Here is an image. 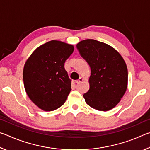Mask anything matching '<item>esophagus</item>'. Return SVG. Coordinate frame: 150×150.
Here are the masks:
<instances>
[{"label":"esophagus","instance_id":"obj_1","mask_svg":"<svg viewBox=\"0 0 150 150\" xmlns=\"http://www.w3.org/2000/svg\"><path fill=\"white\" fill-rule=\"evenodd\" d=\"M83 81V79L82 78V77H80L79 79L78 80H77V81H76V83H77V84H79V83H81V82H82V81Z\"/></svg>","mask_w":150,"mask_h":150}]
</instances>
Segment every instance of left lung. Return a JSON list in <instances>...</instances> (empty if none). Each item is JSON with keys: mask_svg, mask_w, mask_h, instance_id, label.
<instances>
[{"mask_svg": "<svg viewBox=\"0 0 150 150\" xmlns=\"http://www.w3.org/2000/svg\"><path fill=\"white\" fill-rule=\"evenodd\" d=\"M77 48L91 70L89 90L83 95L86 103L100 111L113 108L128 85V69L122 57L109 45L95 40H83Z\"/></svg>", "mask_w": 150, "mask_h": 150, "instance_id": "obj_1", "label": "left lung"}]
</instances>
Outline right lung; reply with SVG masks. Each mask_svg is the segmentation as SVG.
Returning <instances> with one entry per match:
<instances>
[{
    "label": "right lung",
    "instance_id": "obj_1",
    "mask_svg": "<svg viewBox=\"0 0 150 150\" xmlns=\"http://www.w3.org/2000/svg\"><path fill=\"white\" fill-rule=\"evenodd\" d=\"M73 45L52 40L35 50L24 65L23 80L28 96L45 111H52L65 103L71 80L64 63L72 54Z\"/></svg>",
    "mask_w": 150,
    "mask_h": 150
}]
</instances>
